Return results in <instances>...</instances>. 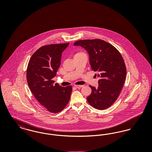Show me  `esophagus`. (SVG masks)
<instances>
[{"mask_svg":"<svg viewBox=\"0 0 152 152\" xmlns=\"http://www.w3.org/2000/svg\"><path fill=\"white\" fill-rule=\"evenodd\" d=\"M76 88H81V87H83V86L82 85H75L74 86Z\"/></svg>","mask_w":152,"mask_h":152,"instance_id":"1","label":"esophagus"}]
</instances>
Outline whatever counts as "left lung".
<instances>
[{"instance_id":"left-lung-1","label":"left lung","mask_w":152,"mask_h":152,"mask_svg":"<svg viewBox=\"0 0 152 152\" xmlns=\"http://www.w3.org/2000/svg\"><path fill=\"white\" fill-rule=\"evenodd\" d=\"M74 45L87 50L92 69L100 77L98 88L89 86L92 93L87 101L94 108H108L120 94L126 77V66L121 53L111 44L98 39L78 40Z\"/></svg>"}]
</instances>
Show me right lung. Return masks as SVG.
<instances>
[{
    "label": "right lung",
    "mask_w": 152,
    "mask_h": 152,
    "mask_svg": "<svg viewBox=\"0 0 152 152\" xmlns=\"http://www.w3.org/2000/svg\"><path fill=\"white\" fill-rule=\"evenodd\" d=\"M68 43L44 45L32 55L27 69V80L29 89L43 107L51 113H57L69 101L72 87H63L54 84L53 78L60 67L61 53Z\"/></svg>",
    "instance_id": "add662e5"
}]
</instances>
